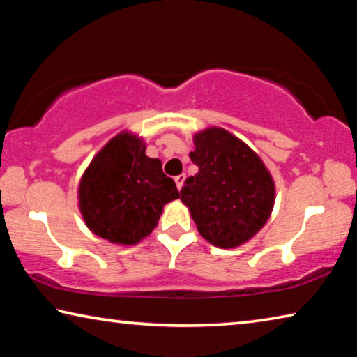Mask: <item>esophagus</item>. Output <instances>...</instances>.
Returning <instances> with one entry per match:
<instances>
[{
  "label": "esophagus",
  "mask_w": 357,
  "mask_h": 357,
  "mask_svg": "<svg viewBox=\"0 0 357 357\" xmlns=\"http://www.w3.org/2000/svg\"><path fill=\"white\" fill-rule=\"evenodd\" d=\"M184 181H185V174H179V176L174 178V183H176V185H178V189H179V190H181V187L184 185Z\"/></svg>",
  "instance_id": "1"
}]
</instances>
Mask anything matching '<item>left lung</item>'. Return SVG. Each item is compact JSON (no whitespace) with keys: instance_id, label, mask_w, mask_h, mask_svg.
<instances>
[{"instance_id":"obj_1","label":"left lung","mask_w":357,"mask_h":357,"mask_svg":"<svg viewBox=\"0 0 357 357\" xmlns=\"http://www.w3.org/2000/svg\"><path fill=\"white\" fill-rule=\"evenodd\" d=\"M193 144L189 155L198 173L185 179L181 202L208 243L220 249L243 245L273 213L274 179L255 151L225 129L198 132Z\"/></svg>"}]
</instances>
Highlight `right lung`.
I'll use <instances>...</instances> for the list:
<instances>
[{
  "label": "right lung",
  "mask_w": 357,
  "mask_h": 357,
  "mask_svg": "<svg viewBox=\"0 0 357 357\" xmlns=\"http://www.w3.org/2000/svg\"><path fill=\"white\" fill-rule=\"evenodd\" d=\"M179 198L162 162L146 144L124 130L113 137L84 170L78 208L91 231L118 245H135L155 228L167 203Z\"/></svg>",
  "instance_id": "obj_1"
}]
</instances>
